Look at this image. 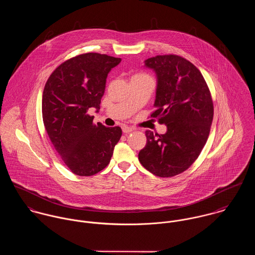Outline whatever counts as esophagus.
<instances>
[{"instance_id": "1", "label": "esophagus", "mask_w": 255, "mask_h": 255, "mask_svg": "<svg viewBox=\"0 0 255 255\" xmlns=\"http://www.w3.org/2000/svg\"><path fill=\"white\" fill-rule=\"evenodd\" d=\"M122 129H123V132H124V133H128V132H131V131L133 130L132 128L127 127V126H124V127L122 128Z\"/></svg>"}]
</instances>
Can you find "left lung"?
<instances>
[{
	"mask_svg": "<svg viewBox=\"0 0 255 255\" xmlns=\"http://www.w3.org/2000/svg\"><path fill=\"white\" fill-rule=\"evenodd\" d=\"M144 67L157 77L156 97L151 114L166 125L157 134L146 130V145L138 159L147 171L170 178L188 169L205 145L213 120V102L199 70L177 55L149 58Z\"/></svg>",
	"mask_w": 255,
	"mask_h": 255,
	"instance_id": "1",
	"label": "left lung"
}]
</instances>
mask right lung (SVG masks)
<instances>
[{
	"label": "right lung",
	"mask_w": 255,
	"mask_h": 255,
	"mask_svg": "<svg viewBox=\"0 0 255 255\" xmlns=\"http://www.w3.org/2000/svg\"><path fill=\"white\" fill-rule=\"evenodd\" d=\"M98 53L72 58L48 78L42 97V116L52 144L73 174L93 176L110 163L122 136L120 127L93 125L89 108L100 109L106 79L121 63Z\"/></svg>",
	"instance_id": "add662e5"
}]
</instances>
